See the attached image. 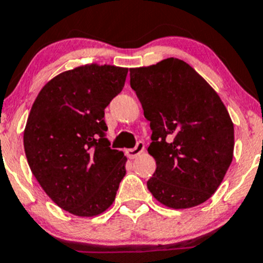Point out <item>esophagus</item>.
<instances>
[{"label": "esophagus", "instance_id": "esophagus-1", "mask_svg": "<svg viewBox=\"0 0 263 263\" xmlns=\"http://www.w3.org/2000/svg\"><path fill=\"white\" fill-rule=\"evenodd\" d=\"M144 149H145L144 142L139 141V142H137V144H136V146L134 147V149L126 150V154H127V157L131 158V159H134V158H136L137 155L141 154V153L144 152Z\"/></svg>", "mask_w": 263, "mask_h": 263}]
</instances>
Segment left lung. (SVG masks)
Segmentation results:
<instances>
[{"instance_id":"obj_1","label":"left lung","mask_w":263,"mask_h":263,"mask_svg":"<svg viewBox=\"0 0 263 263\" xmlns=\"http://www.w3.org/2000/svg\"><path fill=\"white\" fill-rule=\"evenodd\" d=\"M129 83L153 131L147 152L157 170L147 181L149 191L175 210L204 203L233 160L234 124L220 96L176 58L132 68Z\"/></svg>"}]
</instances>
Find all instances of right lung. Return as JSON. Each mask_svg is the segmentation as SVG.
Instances as JSON below:
<instances>
[{"instance_id": "1", "label": "right lung", "mask_w": 263, "mask_h": 263, "mask_svg": "<svg viewBox=\"0 0 263 263\" xmlns=\"http://www.w3.org/2000/svg\"><path fill=\"white\" fill-rule=\"evenodd\" d=\"M127 68L83 65L46 83L24 129V150L41 187L64 211L92 217L113 204L127 158L110 149L104 109L124 87Z\"/></svg>"}]
</instances>
